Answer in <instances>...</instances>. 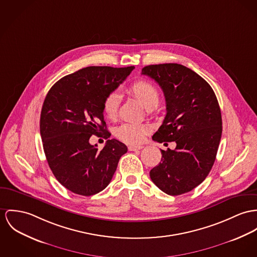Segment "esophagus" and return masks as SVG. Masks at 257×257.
Segmentation results:
<instances>
[{"label":"esophagus","instance_id":"34e87169","mask_svg":"<svg viewBox=\"0 0 257 257\" xmlns=\"http://www.w3.org/2000/svg\"><path fill=\"white\" fill-rule=\"evenodd\" d=\"M144 147L143 146H140V145H137V146H133V145H131V146H129L128 147V150L129 151H131V152H135V151H139V150H142Z\"/></svg>","mask_w":257,"mask_h":257}]
</instances>
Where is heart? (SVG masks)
<instances>
[{
    "label": "heart",
    "instance_id": "b5f03b06",
    "mask_svg": "<svg viewBox=\"0 0 257 257\" xmlns=\"http://www.w3.org/2000/svg\"><path fill=\"white\" fill-rule=\"evenodd\" d=\"M128 92L138 99L148 109H155L160 101V94L157 87L152 83L140 80L133 83ZM119 97L117 94H108L102 102V109L108 118L115 116L118 108ZM149 133L148 126L140 123L127 122L118 126L115 130V136L127 144H139L143 142Z\"/></svg>",
    "mask_w": 257,
    "mask_h": 257
}]
</instances>
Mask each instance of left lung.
Returning <instances> with one entry per match:
<instances>
[{
  "label": "left lung",
  "mask_w": 257,
  "mask_h": 257,
  "mask_svg": "<svg viewBox=\"0 0 257 257\" xmlns=\"http://www.w3.org/2000/svg\"><path fill=\"white\" fill-rule=\"evenodd\" d=\"M142 74L158 83L166 101L165 118L153 140L176 143L175 150H160L161 162L150 176L167 195L188 193L202 183L216 158L222 134L217 98L205 80L182 64H152Z\"/></svg>",
  "instance_id": "1"
}]
</instances>
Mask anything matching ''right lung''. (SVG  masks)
Wrapping results in <instances>:
<instances>
[{
  "mask_svg": "<svg viewBox=\"0 0 257 257\" xmlns=\"http://www.w3.org/2000/svg\"><path fill=\"white\" fill-rule=\"evenodd\" d=\"M134 66H88L59 79L48 92L41 111L40 133L48 164L59 183L80 196H93L110 183L127 147L107 140L101 151L92 135L109 138L103 99Z\"/></svg>",
  "mask_w": 257,
  "mask_h": 257,
  "instance_id": "1",
  "label": "right lung"
}]
</instances>
